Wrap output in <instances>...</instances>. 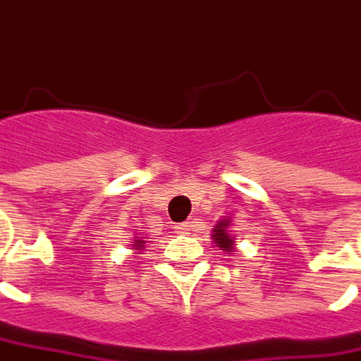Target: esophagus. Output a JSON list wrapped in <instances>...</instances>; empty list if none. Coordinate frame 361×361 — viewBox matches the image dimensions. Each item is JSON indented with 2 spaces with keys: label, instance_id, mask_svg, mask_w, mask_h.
<instances>
[{
  "label": "esophagus",
  "instance_id": "34e87169",
  "mask_svg": "<svg viewBox=\"0 0 361 361\" xmlns=\"http://www.w3.org/2000/svg\"><path fill=\"white\" fill-rule=\"evenodd\" d=\"M189 226H191V224H189L188 221H185V223H178V224H173V228H176V231H178V233H188V231H189Z\"/></svg>",
  "mask_w": 361,
  "mask_h": 361
}]
</instances>
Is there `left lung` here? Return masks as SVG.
<instances>
[{"instance_id": "obj_1", "label": "left lung", "mask_w": 361, "mask_h": 361, "mask_svg": "<svg viewBox=\"0 0 361 361\" xmlns=\"http://www.w3.org/2000/svg\"><path fill=\"white\" fill-rule=\"evenodd\" d=\"M211 240L215 246H219V250L223 252H236V238H234L233 231H231V219L224 216L213 228Z\"/></svg>"}]
</instances>
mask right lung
<instances>
[{
  "mask_svg": "<svg viewBox=\"0 0 361 361\" xmlns=\"http://www.w3.org/2000/svg\"><path fill=\"white\" fill-rule=\"evenodd\" d=\"M130 246H133V248H130V250H135V252L142 250V248H145V240H142V238H138V240L133 242V244H130Z\"/></svg>",
  "mask_w": 361,
  "mask_h": 361,
  "instance_id": "1",
  "label": "right lung"
}]
</instances>
